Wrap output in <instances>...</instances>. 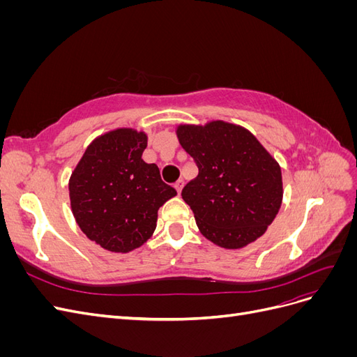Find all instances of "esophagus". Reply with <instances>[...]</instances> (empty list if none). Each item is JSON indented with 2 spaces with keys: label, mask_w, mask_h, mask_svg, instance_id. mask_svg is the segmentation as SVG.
<instances>
[{
  "label": "esophagus",
  "mask_w": 357,
  "mask_h": 357,
  "mask_svg": "<svg viewBox=\"0 0 357 357\" xmlns=\"http://www.w3.org/2000/svg\"><path fill=\"white\" fill-rule=\"evenodd\" d=\"M183 186H185V181H183L181 178H180V180H177V181L174 183V188H176V190H177V193H178V195H180V192H181Z\"/></svg>",
  "instance_id": "34e87169"
}]
</instances>
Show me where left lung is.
I'll list each match as a JSON object with an SVG mask.
<instances>
[{"instance_id": "1", "label": "left lung", "mask_w": 357, "mask_h": 357, "mask_svg": "<svg viewBox=\"0 0 357 357\" xmlns=\"http://www.w3.org/2000/svg\"><path fill=\"white\" fill-rule=\"evenodd\" d=\"M198 176L181 190L199 232L215 245L243 248L262 236L282 207V168L248 129L225 121L178 125Z\"/></svg>"}]
</instances>
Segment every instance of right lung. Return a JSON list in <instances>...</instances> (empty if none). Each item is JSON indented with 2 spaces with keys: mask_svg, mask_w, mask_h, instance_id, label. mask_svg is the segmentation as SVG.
<instances>
[{
  "mask_svg": "<svg viewBox=\"0 0 357 357\" xmlns=\"http://www.w3.org/2000/svg\"><path fill=\"white\" fill-rule=\"evenodd\" d=\"M147 134L117 128L96 137L68 181L71 211L82 232L113 253L132 252L153 235L158 210L177 192L156 164L142 159Z\"/></svg>",
  "mask_w": 357,
  "mask_h": 357,
  "instance_id": "add662e5",
  "label": "right lung"
}]
</instances>
